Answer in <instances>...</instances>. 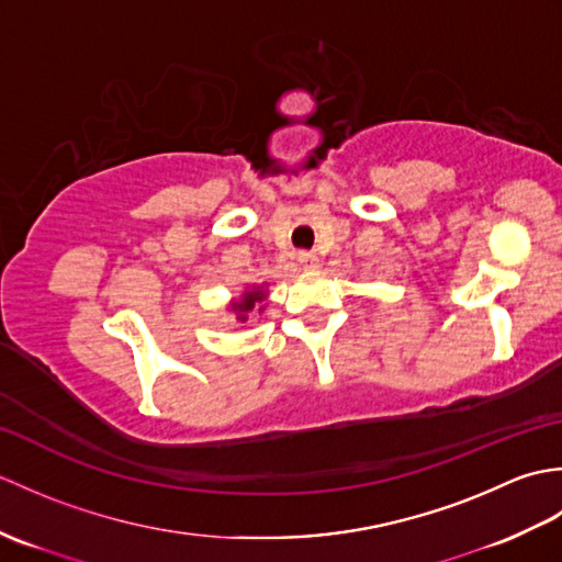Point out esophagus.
Instances as JSON below:
<instances>
[{
	"instance_id": "obj_1",
	"label": "esophagus",
	"mask_w": 562,
	"mask_h": 562,
	"mask_svg": "<svg viewBox=\"0 0 562 562\" xmlns=\"http://www.w3.org/2000/svg\"><path fill=\"white\" fill-rule=\"evenodd\" d=\"M296 260H300V266L304 270H314L318 266V258L314 254H308V250H302V254L296 256Z\"/></svg>"
}]
</instances>
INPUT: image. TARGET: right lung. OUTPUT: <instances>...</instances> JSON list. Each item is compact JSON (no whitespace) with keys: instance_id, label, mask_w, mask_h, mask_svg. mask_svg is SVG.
Listing matches in <instances>:
<instances>
[{"instance_id":"obj_1","label":"right lung","mask_w":562,"mask_h":562,"mask_svg":"<svg viewBox=\"0 0 562 562\" xmlns=\"http://www.w3.org/2000/svg\"><path fill=\"white\" fill-rule=\"evenodd\" d=\"M266 296H268V292H266V288H262V284H254V288H248L241 294V300H236L232 304V312L236 314V321H248V314L254 312L256 306H258V312H262L266 306H260V304H262V300H266Z\"/></svg>"}]
</instances>
